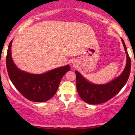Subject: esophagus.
Masks as SVG:
<instances>
[{
    "label": "esophagus",
    "instance_id": "obj_1",
    "mask_svg": "<svg viewBox=\"0 0 135 135\" xmlns=\"http://www.w3.org/2000/svg\"><path fill=\"white\" fill-rule=\"evenodd\" d=\"M72 63L73 66H75V65H77V63H76V61H72Z\"/></svg>",
    "mask_w": 135,
    "mask_h": 135
}]
</instances>
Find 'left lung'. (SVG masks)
<instances>
[{
  "label": "left lung",
  "instance_id": "8db88e82",
  "mask_svg": "<svg viewBox=\"0 0 135 135\" xmlns=\"http://www.w3.org/2000/svg\"><path fill=\"white\" fill-rule=\"evenodd\" d=\"M122 44L126 55V64L120 75L104 84H96L84 77L78 71L76 74L77 90L80 97L86 103L91 105L100 104L108 101L121 90L129 78L131 71V59L123 39Z\"/></svg>",
  "mask_w": 135,
  "mask_h": 135
}]
</instances>
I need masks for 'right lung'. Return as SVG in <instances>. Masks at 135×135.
Returning <instances> with one entry per match:
<instances>
[{"instance_id": "add662e5", "label": "right lung", "mask_w": 135, "mask_h": 135, "mask_svg": "<svg viewBox=\"0 0 135 135\" xmlns=\"http://www.w3.org/2000/svg\"><path fill=\"white\" fill-rule=\"evenodd\" d=\"M10 42L6 56V66L11 80L24 97L32 102H44L56 93L60 81L68 71L69 65L51 70L42 74H34L21 70L14 63Z\"/></svg>"}]
</instances>
